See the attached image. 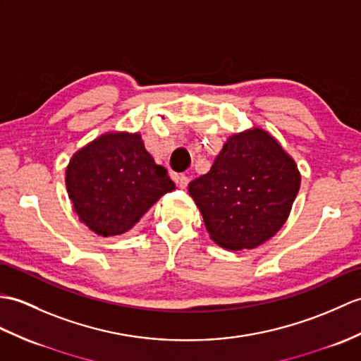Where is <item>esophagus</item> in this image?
<instances>
[{
	"label": "esophagus",
	"mask_w": 361,
	"mask_h": 361,
	"mask_svg": "<svg viewBox=\"0 0 361 361\" xmlns=\"http://www.w3.org/2000/svg\"><path fill=\"white\" fill-rule=\"evenodd\" d=\"M177 184H178L181 189H186L188 184H189V177H186V175H178V177H177Z\"/></svg>",
	"instance_id": "esophagus-1"
}]
</instances>
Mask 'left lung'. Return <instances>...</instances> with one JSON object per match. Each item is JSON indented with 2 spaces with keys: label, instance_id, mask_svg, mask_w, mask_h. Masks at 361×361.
Returning a JSON list of instances; mask_svg holds the SVG:
<instances>
[{
  "label": "left lung",
  "instance_id": "8db88e82",
  "mask_svg": "<svg viewBox=\"0 0 361 361\" xmlns=\"http://www.w3.org/2000/svg\"><path fill=\"white\" fill-rule=\"evenodd\" d=\"M300 181L280 142L254 128L228 138L211 171L189 183V194L216 245L254 249L286 223Z\"/></svg>",
  "mask_w": 361,
  "mask_h": 361
}]
</instances>
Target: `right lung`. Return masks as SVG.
Masks as SVG:
<instances>
[{
  "instance_id": "right-lung-1",
  "label": "right lung",
  "mask_w": 361,
  "mask_h": 361,
  "mask_svg": "<svg viewBox=\"0 0 361 361\" xmlns=\"http://www.w3.org/2000/svg\"><path fill=\"white\" fill-rule=\"evenodd\" d=\"M66 188L80 221L114 237L132 229L175 184L140 133L109 132L73 154Z\"/></svg>"
}]
</instances>
